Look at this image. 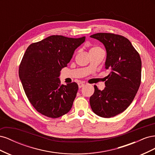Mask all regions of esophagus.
Segmentation results:
<instances>
[{"label":"esophagus","instance_id":"obj_1","mask_svg":"<svg viewBox=\"0 0 155 155\" xmlns=\"http://www.w3.org/2000/svg\"><path fill=\"white\" fill-rule=\"evenodd\" d=\"M84 85H85V83L83 82H80L79 84H78V87L79 88H81V87H83Z\"/></svg>","mask_w":155,"mask_h":155}]
</instances>
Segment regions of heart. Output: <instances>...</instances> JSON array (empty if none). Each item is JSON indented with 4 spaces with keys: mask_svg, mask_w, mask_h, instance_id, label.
<instances>
[{
    "mask_svg": "<svg viewBox=\"0 0 155 155\" xmlns=\"http://www.w3.org/2000/svg\"><path fill=\"white\" fill-rule=\"evenodd\" d=\"M100 48V47H98V46H93V47H92L90 50V51H92V50H96V49H98Z\"/></svg>",
    "mask_w": 155,
    "mask_h": 155,
    "instance_id": "obj_1",
    "label": "heart"
}]
</instances>
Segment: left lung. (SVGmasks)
Listing matches in <instances>:
<instances>
[{
    "label": "left lung",
    "instance_id": "8db88e82",
    "mask_svg": "<svg viewBox=\"0 0 155 155\" xmlns=\"http://www.w3.org/2000/svg\"><path fill=\"white\" fill-rule=\"evenodd\" d=\"M91 37L104 45L105 68L110 70L104 90L94 85L91 107L97 116L111 118L126 110L137 94L141 83V58L129 40L122 35L97 33Z\"/></svg>",
    "mask_w": 155,
    "mask_h": 155
}]
</instances>
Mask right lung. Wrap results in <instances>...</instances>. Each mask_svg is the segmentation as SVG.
<instances>
[{"instance_id": "right-lung-1", "label": "right lung", "mask_w": 155, "mask_h": 155, "mask_svg": "<svg viewBox=\"0 0 155 155\" xmlns=\"http://www.w3.org/2000/svg\"><path fill=\"white\" fill-rule=\"evenodd\" d=\"M85 40V37L51 35L26 49L18 75L28 99L41 114L57 118L71 109L78 85L75 82L61 85L59 77Z\"/></svg>"}]
</instances>
